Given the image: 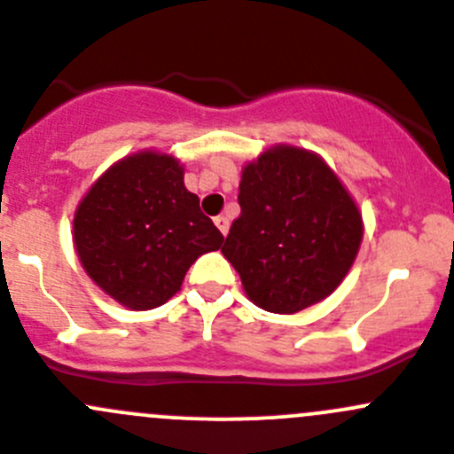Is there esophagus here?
<instances>
[{
	"instance_id": "esophagus-1",
	"label": "esophagus",
	"mask_w": 454,
	"mask_h": 454,
	"mask_svg": "<svg viewBox=\"0 0 454 454\" xmlns=\"http://www.w3.org/2000/svg\"><path fill=\"white\" fill-rule=\"evenodd\" d=\"M214 223H215V227H218V230H220V234L227 236V231H230V220L224 218V215H215Z\"/></svg>"
}]
</instances>
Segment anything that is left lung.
Segmentation results:
<instances>
[{"instance_id":"left-lung-1","label":"left lung","mask_w":454,"mask_h":454,"mask_svg":"<svg viewBox=\"0 0 454 454\" xmlns=\"http://www.w3.org/2000/svg\"><path fill=\"white\" fill-rule=\"evenodd\" d=\"M239 205L220 252L267 312L294 314L330 296L359 254V207L312 151L278 145L258 155L243 169Z\"/></svg>"}]
</instances>
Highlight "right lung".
<instances>
[{
	"label": "right lung",
	"instance_id": "obj_1",
	"mask_svg": "<svg viewBox=\"0 0 454 454\" xmlns=\"http://www.w3.org/2000/svg\"><path fill=\"white\" fill-rule=\"evenodd\" d=\"M73 240L86 274L129 309L167 303L198 256L223 234L184 187L174 155L140 151L95 180L73 218Z\"/></svg>",
	"mask_w": 454,
	"mask_h": 454
}]
</instances>
